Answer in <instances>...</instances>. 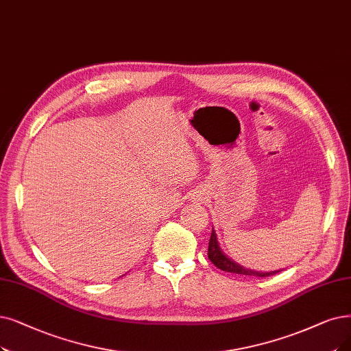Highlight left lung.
Listing matches in <instances>:
<instances>
[{
    "label": "left lung",
    "mask_w": 351,
    "mask_h": 351,
    "mask_svg": "<svg viewBox=\"0 0 351 351\" xmlns=\"http://www.w3.org/2000/svg\"><path fill=\"white\" fill-rule=\"evenodd\" d=\"M207 255L208 259L212 261L219 269L221 271H226V272H233V274H241V275H249V276H271L274 274L281 272L282 269L279 271H271V272H258V271H252V269H246L243 266H241L239 263H236L234 261H232L230 258H228L226 255L223 254L219 242H217V237H216V232L215 229L212 230V236H210V241H208V250H207Z\"/></svg>",
    "instance_id": "left-lung-1"
}]
</instances>
